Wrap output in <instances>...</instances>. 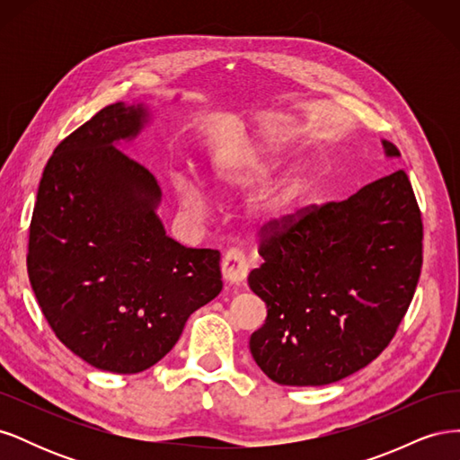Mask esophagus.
I'll return each mask as SVG.
<instances>
[{"mask_svg":"<svg viewBox=\"0 0 460 460\" xmlns=\"http://www.w3.org/2000/svg\"><path fill=\"white\" fill-rule=\"evenodd\" d=\"M220 270H222V278L228 284H242L245 280V276L249 272V264H247V257L238 247H230L228 252L222 255V262H220Z\"/></svg>","mask_w":460,"mask_h":460,"instance_id":"1","label":"esophagus"}]
</instances>
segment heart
<instances>
[{
    "instance_id": "1",
    "label": "heart",
    "mask_w": 460,
    "mask_h": 460,
    "mask_svg": "<svg viewBox=\"0 0 460 460\" xmlns=\"http://www.w3.org/2000/svg\"><path fill=\"white\" fill-rule=\"evenodd\" d=\"M269 174V166L267 163H262L253 153H245V155L235 159L230 166H220L217 171V180L220 188L232 190V188H247L264 176ZM307 186V176L303 172L296 171L288 174L282 182H278L267 196H262L253 207H252V217L253 225L257 228H267L274 222L282 220L288 213L291 205L297 201L301 196V191ZM176 196L182 208H186L188 213L201 217L207 211V191L198 184L191 182V180L186 178H178L176 180Z\"/></svg>"
}]
</instances>
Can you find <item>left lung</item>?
Masks as SVG:
<instances>
[{"label":"left lung","instance_id":"left-lung-1","mask_svg":"<svg viewBox=\"0 0 460 460\" xmlns=\"http://www.w3.org/2000/svg\"><path fill=\"white\" fill-rule=\"evenodd\" d=\"M389 157H399L384 142ZM422 217L395 171L345 201L307 205L259 232L249 288L264 324L249 349L282 385H326L365 368L394 340L422 269Z\"/></svg>","mask_w":460,"mask_h":460}]
</instances>
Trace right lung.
Segmentation results:
<instances>
[{
	"instance_id": "obj_1",
	"label": "right lung",
	"mask_w": 460,
	"mask_h": 460,
	"mask_svg": "<svg viewBox=\"0 0 460 460\" xmlns=\"http://www.w3.org/2000/svg\"><path fill=\"white\" fill-rule=\"evenodd\" d=\"M146 111L107 105L55 147L38 186L26 270L48 324L88 365L137 374L220 289L217 249L164 234L157 178L113 146Z\"/></svg>"
}]
</instances>
